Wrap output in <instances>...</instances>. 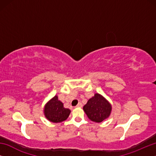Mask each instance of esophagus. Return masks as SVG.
I'll list each match as a JSON object with an SVG mask.
<instances>
[{"label": "esophagus", "instance_id": "1", "mask_svg": "<svg viewBox=\"0 0 156 156\" xmlns=\"http://www.w3.org/2000/svg\"><path fill=\"white\" fill-rule=\"evenodd\" d=\"M76 107H83V104H82L81 102H79Z\"/></svg>", "mask_w": 156, "mask_h": 156}]
</instances>
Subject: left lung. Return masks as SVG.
Wrapping results in <instances>:
<instances>
[{
  "label": "left lung",
  "instance_id": "left-lung-1",
  "mask_svg": "<svg viewBox=\"0 0 156 156\" xmlns=\"http://www.w3.org/2000/svg\"><path fill=\"white\" fill-rule=\"evenodd\" d=\"M112 109L109 101L99 94H95L83 107L89 119L95 122H101L109 118Z\"/></svg>",
  "mask_w": 156,
  "mask_h": 156
}]
</instances>
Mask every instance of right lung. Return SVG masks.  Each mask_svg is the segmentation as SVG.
<instances>
[{
  "instance_id": "obj_1",
  "label": "right lung",
  "mask_w": 156,
  "mask_h": 156,
  "mask_svg": "<svg viewBox=\"0 0 156 156\" xmlns=\"http://www.w3.org/2000/svg\"><path fill=\"white\" fill-rule=\"evenodd\" d=\"M71 113L70 109L63 107V103L57 96L49 100L44 108V114L50 122L58 123L67 119Z\"/></svg>"
}]
</instances>
